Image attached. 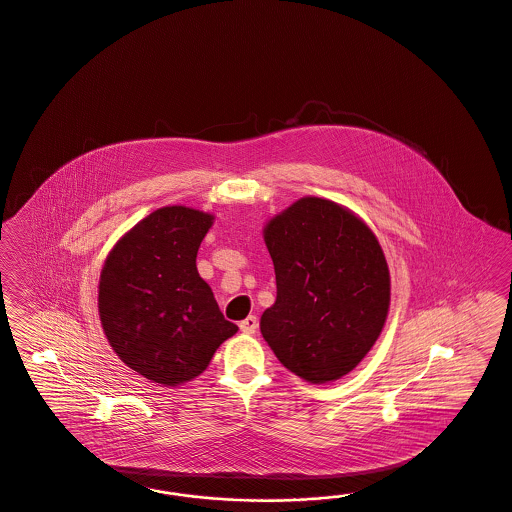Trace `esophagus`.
I'll use <instances>...</instances> for the list:
<instances>
[{
  "label": "esophagus",
  "mask_w": 512,
  "mask_h": 512,
  "mask_svg": "<svg viewBox=\"0 0 512 512\" xmlns=\"http://www.w3.org/2000/svg\"><path fill=\"white\" fill-rule=\"evenodd\" d=\"M240 329H242V333H247V335L257 333V329H259V319H257V316H247L244 321H240Z\"/></svg>",
  "instance_id": "34e87169"
}]
</instances>
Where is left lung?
I'll return each instance as SVG.
<instances>
[{"label": "left lung", "mask_w": 512, "mask_h": 512, "mask_svg": "<svg viewBox=\"0 0 512 512\" xmlns=\"http://www.w3.org/2000/svg\"><path fill=\"white\" fill-rule=\"evenodd\" d=\"M278 295L261 333L310 384L353 371L382 333L389 270L372 230L331 200L306 196L265 229Z\"/></svg>", "instance_id": "left-lung-1"}]
</instances>
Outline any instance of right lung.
Segmentation results:
<instances>
[{"instance_id":"right-lung-1","label":"right lung","mask_w":512,"mask_h":512,"mask_svg":"<svg viewBox=\"0 0 512 512\" xmlns=\"http://www.w3.org/2000/svg\"><path fill=\"white\" fill-rule=\"evenodd\" d=\"M212 223L210 213L160 208L124 234L102 268L98 310L107 340L132 371L160 386L206 371L238 331L196 270Z\"/></svg>"}]
</instances>
